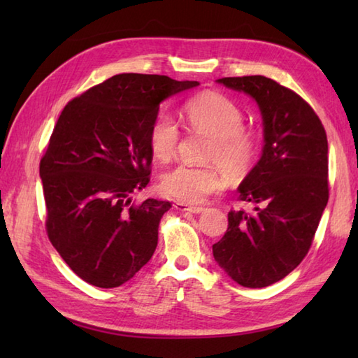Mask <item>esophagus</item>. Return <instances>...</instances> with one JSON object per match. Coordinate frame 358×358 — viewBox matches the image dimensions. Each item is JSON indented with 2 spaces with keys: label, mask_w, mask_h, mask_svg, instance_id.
<instances>
[{
  "label": "esophagus",
  "mask_w": 358,
  "mask_h": 358,
  "mask_svg": "<svg viewBox=\"0 0 358 358\" xmlns=\"http://www.w3.org/2000/svg\"><path fill=\"white\" fill-rule=\"evenodd\" d=\"M173 208L177 210H181V212H189V214H201V212L204 210L200 206H187V204H185V203H175Z\"/></svg>",
  "instance_id": "1"
}]
</instances>
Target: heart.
Returning <instances> with one entry per match:
<instances>
[{"label":"heart","mask_w":358,"mask_h":358,"mask_svg":"<svg viewBox=\"0 0 358 358\" xmlns=\"http://www.w3.org/2000/svg\"><path fill=\"white\" fill-rule=\"evenodd\" d=\"M185 115L194 131L208 134L212 143L206 158L231 175L245 173L252 164L258 138L243 127V112L229 98L218 92H203L185 106ZM180 140L178 124L171 115H158L149 129V148L159 162L175 155ZM223 187V178L215 166L178 164L162 178L164 195L185 204H199Z\"/></svg>","instance_id":"obj_1"}]
</instances>
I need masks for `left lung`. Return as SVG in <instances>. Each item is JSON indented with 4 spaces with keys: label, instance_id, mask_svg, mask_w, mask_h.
Segmentation results:
<instances>
[{
    "label": "left lung",
    "instance_id": "1",
    "mask_svg": "<svg viewBox=\"0 0 358 358\" xmlns=\"http://www.w3.org/2000/svg\"><path fill=\"white\" fill-rule=\"evenodd\" d=\"M217 81L254 98L264 146L238 186V199L254 210H231L212 252L235 283L264 287L291 273L313 245L329 199L328 138L314 109L277 81L262 75Z\"/></svg>",
    "mask_w": 358,
    "mask_h": 358
}]
</instances>
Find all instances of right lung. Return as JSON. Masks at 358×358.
Listing matches in <instances>:
<instances>
[{
    "mask_svg": "<svg viewBox=\"0 0 358 358\" xmlns=\"http://www.w3.org/2000/svg\"><path fill=\"white\" fill-rule=\"evenodd\" d=\"M199 81L120 73L66 104L41 158L49 240L80 278L96 287L131 280L158 243L169 201L131 204L150 180L149 129L159 103Z\"/></svg>",
    "mask_w": 358,
    "mask_h": 358,
    "instance_id": "obj_1",
    "label": "right lung"
}]
</instances>
